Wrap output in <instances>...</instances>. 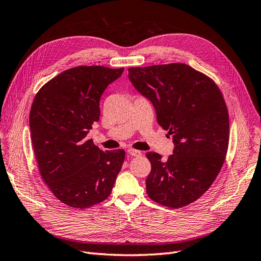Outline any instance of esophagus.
I'll use <instances>...</instances> for the list:
<instances>
[{"label":"esophagus","mask_w":261,"mask_h":261,"mask_svg":"<svg viewBox=\"0 0 261 261\" xmlns=\"http://www.w3.org/2000/svg\"><path fill=\"white\" fill-rule=\"evenodd\" d=\"M127 153L133 155V156H138V155H141V152L139 151V150H135V149H128L127 150Z\"/></svg>","instance_id":"esophagus-1"}]
</instances>
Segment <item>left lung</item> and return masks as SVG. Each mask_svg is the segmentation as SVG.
I'll list each match as a JSON object with an SVG mask.
<instances>
[{"label":"left lung","instance_id":"1","mask_svg":"<svg viewBox=\"0 0 261 261\" xmlns=\"http://www.w3.org/2000/svg\"><path fill=\"white\" fill-rule=\"evenodd\" d=\"M128 78L151 101L161 127L173 136L168 159L147 152L146 179L153 201L180 208L206 193L222 168L230 139L222 92L210 77L183 63L128 68Z\"/></svg>","mask_w":261,"mask_h":261}]
</instances>
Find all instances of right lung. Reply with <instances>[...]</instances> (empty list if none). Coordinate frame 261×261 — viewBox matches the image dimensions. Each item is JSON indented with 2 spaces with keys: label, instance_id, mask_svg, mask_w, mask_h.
<instances>
[{
  "label": "right lung",
  "instance_id": "1",
  "mask_svg": "<svg viewBox=\"0 0 261 261\" xmlns=\"http://www.w3.org/2000/svg\"><path fill=\"white\" fill-rule=\"evenodd\" d=\"M124 68L77 66L44 84L29 114L31 143L44 183L69 207L106 200L125 159L123 149L102 151L86 139L100 118V98Z\"/></svg>",
  "mask_w": 261,
  "mask_h": 261
}]
</instances>
